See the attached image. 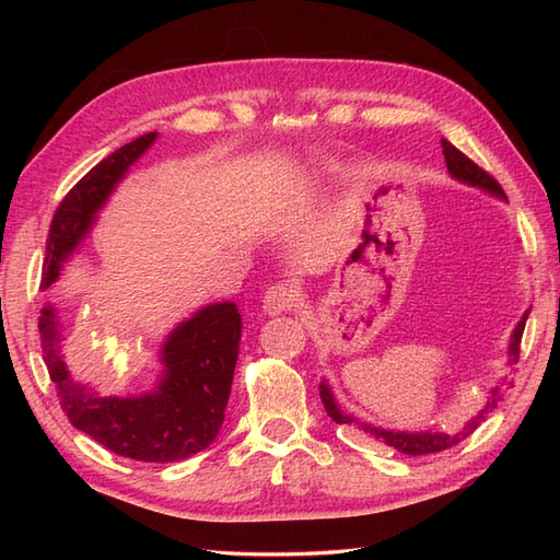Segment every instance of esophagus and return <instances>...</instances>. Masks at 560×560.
<instances>
[{"instance_id":"1","label":"esophagus","mask_w":560,"mask_h":560,"mask_svg":"<svg viewBox=\"0 0 560 560\" xmlns=\"http://www.w3.org/2000/svg\"><path fill=\"white\" fill-rule=\"evenodd\" d=\"M294 301H296V294L292 287L273 284V287H268V292L264 294V311L270 317L282 315V313L294 308Z\"/></svg>"}]
</instances>
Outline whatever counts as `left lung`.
<instances>
[{
    "instance_id": "obj_1",
    "label": "left lung",
    "mask_w": 560,
    "mask_h": 560,
    "mask_svg": "<svg viewBox=\"0 0 560 560\" xmlns=\"http://www.w3.org/2000/svg\"><path fill=\"white\" fill-rule=\"evenodd\" d=\"M442 147H444V159H446V165H448V173L453 179L463 182L467 186H474V189H481L490 196H495L500 200H506L502 186L490 177L486 171H481V167L469 161L463 151H457L448 140H442ZM530 315V308L523 313V317L518 319V325L514 327L512 331V338H510V348H506V354H510V360H506V364H514L518 360V348H521V336H523V329H525V319H528ZM319 399L322 404H325V409L329 413V418L334 422H338V425H358L362 432H366L369 436L378 439V442L387 444L397 448L399 453L404 455H428V453H439V451H446L455 444H460L465 436H469L474 430H477L481 422L486 420V416L495 409L498 401L502 399V393H500V385H495L493 389H490V395L483 404V409L471 416L463 430H457L453 434H446V432H406V430H387V428H378V425H371V422H362L354 418L352 413L343 411L341 406H338L331 387L327 381L319 383Z\"/></svg>"
}]
</instances>
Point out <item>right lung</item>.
<instances>
[{
	"mask_svg": "<svg viewBox=\"0 0 560 560\" xmlns=\"http://www.w3.org/2000/svg\"><path fill=\"white\" fill-rule=\"evenodd\" d=\"M156 138L159 132H144L116 149L65 196L48 231L42 290L60 278L62 264L86 241L100 210ZM241 331L243 317L233 301L208 303L165 336L154 389L97 397L67 369L54 303H46L39 315L44 364L56 383L65 416L112 453L142 463L184 460L214 442L231 395Z\"/></svg>",
	"mask_w": 560,
	"mask_h": 560,
	"instance_id": "obj_1",
	"label": "right lung"
}]
</instances>
